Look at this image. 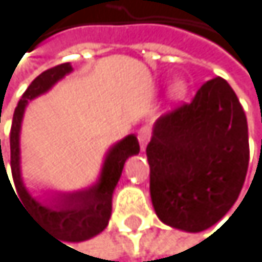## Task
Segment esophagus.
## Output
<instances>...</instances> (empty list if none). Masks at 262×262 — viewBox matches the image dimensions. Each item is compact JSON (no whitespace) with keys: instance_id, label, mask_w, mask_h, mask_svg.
Wrapping results in <instances>:
<instances>
[{"instance_id":"esophagus-1","label":"esophagus","mask_w":262,"mask_h":262,"mask_svg":"<svg viewBox=\"0 0 262 262\" xmlns=\"http://www.w3.org/2000/svg\"><path fill=\"white\" fill-rule=\"evenodd\" d=\"M137 139H139V144H141V148L144 150L147 142H148V139H150V131L147 128H142L141 131H139V134H137Z\"/></svg>"}]
</instances>
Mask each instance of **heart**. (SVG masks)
<instances>
[{
	"label": "heart",
	"instance_id": "obj_1",
	"mask_svg": "<svg viewBox=\"0 0 262 262\" xmlns=\"http://www.w3.org/2000/svg\"><path fill=\"white\" fill-rule=\"evenodd\" d=\"M185 92H186V85H185V82H183V80H180V79H176L172 83H170V90H169V93H170V96H172L174 99H179V98H182V96L185 95Z\"/></svg>",
	"mask_w": 262,
	"mask_h": 262
}]
</instances>
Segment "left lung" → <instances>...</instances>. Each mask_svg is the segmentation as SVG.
<instances>
[{
	"mask_svg": "<svg viewBox=\"0 0 262 262\" xmlns=\"http://www.w3.org/2000/svg\"><path fill=\"white\" fill-rule=\"evenodd\" d=\"M147 160L164 225L201 232L218 223L239 198L250 160L247 117L229 83L215 77L190 104L160 117Z\"/></svg>",
	"mask_w": 262,
	"mask_h": 262,
	"instance_id": "1",
	"label": "left lung"
}]
</instances>
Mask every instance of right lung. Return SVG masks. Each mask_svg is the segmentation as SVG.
I'll return each instance as SVG.
<instances>
[{"label": "right lung", "mask_w": 262, "mask_h": 262, "mask_svg": "<svg viewBox=\"0 0 262 262\" xmlns=\"http://www.w3.org/2000/svg\"><path fill=\"white\" fill-rule=\"evenodd\" d=\"M71 71L72 66L69 63L50 68L42 74H39L27 88V92L23 93L15 107L11 126V170L17 194L14 188L12 191L20 198L27 212L36 222L58 234L60 241L63 239L66 242H82L92 239L107 226L112 213L114 190L120 180L125 161L133 155L139 153V141L134 134H129L112 145L105 155L99 180L86 190L74 193L50 191L46 193L42 199H36L28 193L20 174V128L23 114H25V109L31 99L49 92L56 82L61 80ZM4 170L6 167H3V174L7 177V172Z\"/></svg>", "instance_id": "obj_1"}]
</instances>
